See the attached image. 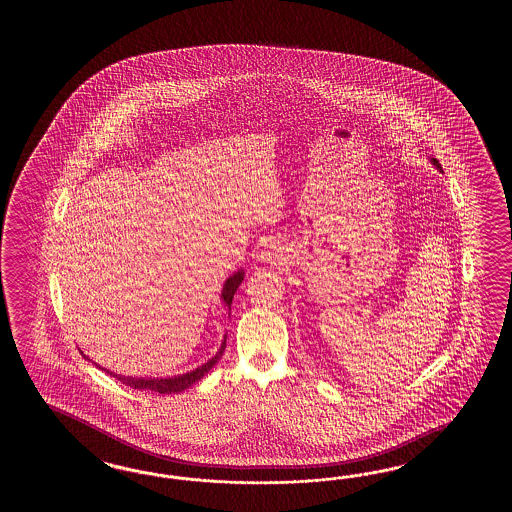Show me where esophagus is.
<instances>
[{
    "label": "esophagus",
    "mask_w": 512,
    "mask_h": 512,
    "mask_svg": "<svg viewBox=\"0 0 512 512\" xmlns=\"http://www.w3.org/2000/svg\"><path fill=\"white\" fill-rule=\"evenodd\" d=\"M260 258L263 261H271L272 260L271 252H263V254H261Z\"/></svg>",
    "instance_id": "1"
}]
</instances>
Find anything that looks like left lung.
<instances>
[{
    "mask_svg": "<svg viewBox=\"0 0 512 512\" xmlns=\"http://www.w3.org/2000/svg\"><path fill=\"white\" fill-rule=\"evenodd\" d=\"M430 163L434 164L435 168H437L439 172H443V168H441V164H439V161H437V159H434V157H430Z\"/></svg>",
    "mask_w": 512,
    "mask_h": 512,
    "instance_id": "left-lung-1",
    "label": "left lung"
}]
</instances>
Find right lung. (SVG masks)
<instances>
[{
  "label": "right lung",
  "instance_id": "1",
  "mask_svg": "<svg viewBox=\"0 0 512 512\" xmlns=\"http://www.w3.org/2000/svg\"><path fill=\"white\" fill-rule=\"evenodd\" d=\"M243 278H245V271L238 269L234 274H230L229 278L223 283L221 300H223V304L229 307V311L234 293L238 291V287H240V283L243 282ZM225 346H227V335L221 340L218 353H216L212 359H208L205 364H201L196 370L186 371L183 375H174V377H130V375H120V373H115V371L106 370V368L98 366L97 362H93L87 355H84L82 349H80V353L84 355V359L91 360L93 364H97L100 370H104L106 373H109V375H113L117 381L126 384V386H130L133 390H141V392L142 390H150V392L157 393H179L185 392L188 386H192V384H196L197 381H201V379L207 375L208 371L212 370V368L218 364L219 359L223 357Z\"/></svg>",
  "mask_w": 512,
  "mask_h": 512
}]
</instances>
